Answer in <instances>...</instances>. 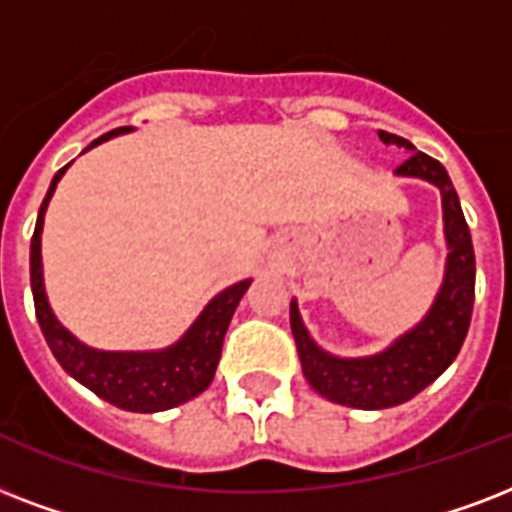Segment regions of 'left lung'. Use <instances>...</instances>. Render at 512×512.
Masks as SVG:
<instances>
[{
    "instance_id": "obj_1",
    "label": "left lung",
    "mask_w": 512,
    "mask_h": 512,
    "mask_svg": "<svg viewBox=\"0 0 512 512\" xmlns=\"http://www.w3.org/2000/svg\"><path fill=\"white\" fill-rule=\"evenodd\" d=\"M379 138L384 144H395L411 152V157L395 168V176L422 178L441 189L443 235L449 245V256H446L443 285L433 307L422 323L398 336L387 350L368 358H336L315 344L310 331L301 323L299 304L296 299L291 301V331L304 379L323 398L366 411L406 403L454 363L470 328L475 299L473 240L449 173L438 160L417 152V146L406 138L384 130H379Z\"/></svg>"
}]
</instances>
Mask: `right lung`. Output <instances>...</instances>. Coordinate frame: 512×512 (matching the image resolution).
Returning a JSON list of instances; mask_svg holds the SVG:
<instances>
[{
	"mask_svg": "<svg viewBox=\"0 0 512 512\" xmlns=\"http://www.w3.org/2000/svg\"><path fill=\"white\" fill-rule=\"evenodd\" d=\"M128 130L133 128L112 130L106 136L95 138L87 149H93L101 141H109L112 136L128 133ZM66 168H61L53 176V184L47 189L42 208H39L34 237H31V293H34V310H37L39 328H42V334H45L55 360L61 363L66 374L74 376L79 384H85L87 390H93L98 398L109 400L112 406L125 408V411L154 414V411H168V408L181 406L186 400L197 398L213 382L229 320L235 315L237 304L243 299V293L248 291L251 280H240V283L229 285L221 293H216L205 304L200 318L189 326V331L176 344L165 347V350L106 352L82 344L77 336L58 323V318L50 310L45 293V277H42V227H45V211Z\"/></svg>",
	"mask_w": 512,
	"mask_h": 512,
	"instance_id": "add662e5",
	"label": "right lung"
}]
</instances>
